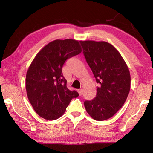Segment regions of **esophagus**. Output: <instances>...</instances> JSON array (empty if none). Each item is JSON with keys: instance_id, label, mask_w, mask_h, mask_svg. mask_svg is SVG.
I'll list each match as a JSON object with an SVG mask.
<instances>
[{"instance_id": "obj_1", "label": "esophagus", "mask_w": 153, "mask_h": 153, "mask_svg": "<svg viewBox=\"0 0 153 153\" xmlns=\"http://www.w3.org/2000/svg\"><path fill=\"white\" fill-rule=\"evenodd\" d=\"M77 92H78L79 96H82V94H83V90H82V89L78 90H77Z\"/></svg>"}]
</instances>
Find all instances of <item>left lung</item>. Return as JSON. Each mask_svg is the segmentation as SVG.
I'll list each match as a JSON object with an SVG mask.
<instances>
[{"mask_svg":"<svg viewBox=\"0 0 153 153\" xmlns=\"http://www.w3.org/2000/svg\"><path fill=\"white\" fill-rule=\"evenodd\" d=\"M83 53L98 84L96 97L84 107L97 121L108 120L122 107L130 90V74L114 46L104 41H80Z\"/></svg>","mask_w":153,"mask_h":153,"instance_id":"obj_1","label":"left lung"}]
</instances>
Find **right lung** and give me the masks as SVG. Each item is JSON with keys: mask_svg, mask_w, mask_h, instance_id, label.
Returning <instances> with one entry per match:
<instances>
[{"mask_svg": "<svg viewBox=\"0 0 153 153\" xmlns=\"http://www.w3.org/2000/svg\"><path fill=\"white\" fill-rule=\"evenodd\" d=\"M78 40H55L41 49L27 69L25 88L34 111L45 120L63 115L73 98L79 94L67 87L62 73L65 62L82 52Z\"/></svg>", "mask_w": 153, "mask_h": 153, "instance_id": "obj_1", "label": "right lung"}]
</instances>
